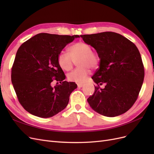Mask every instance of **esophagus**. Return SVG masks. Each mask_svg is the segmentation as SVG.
Instances as JSON below:
<instances>
[{"label":"esophagus","mask_w":154,"mask_h":154,"mask_svg":"<svg viewBox=\"0 0 154 154\" xmlns=\"http://www.w3.org/2000/svg\"><path fill=\"white\" fill-rule=\"evenodd\" d=\"M77 85H78V88H81V87H83V84H82V83H78L77 84Z\"/></svg>","instance_id":"1"}]
</instances>
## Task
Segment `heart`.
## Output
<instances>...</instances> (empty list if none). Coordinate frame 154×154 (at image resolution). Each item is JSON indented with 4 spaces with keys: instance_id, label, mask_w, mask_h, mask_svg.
<instances>
[{
    "instance_id": "obj_1",
    "label": "heart",
    "mask_w": 154,
    "mask_h": 154,
    "mask_svg": "<svg viewBox=\"0 0 154 154\" xmlns=\"http://www.w3.org/2000/svg\"><path fill=\"white\" fill-rule=\"evenodd\" d=\"M79 58V59L78 58ZM77 61L76 69L67 74L69 81L83 83L91 72L90 67L96 68L100 63V57L96 53L92 51V47L84 42H79L70 46L68 53L61 51L58 55V63L64 71H70L74 65V61Z\"/></svg>"
}]
</instances>
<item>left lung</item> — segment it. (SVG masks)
I'll list each match as a JSON object with an SVG mask.
<instances>
[{"mask_svg":"<svg viewBox=\"0 0 154 154\" xmlns=\"http://www.w3.org/2000/svg\"><path fill=\"white\" fill-rule=\"evenodd\" d=\"M80 36L96 50L100 59L99 69L92 77L97 86L88 103L96 112L107 117L126 112L137 100L144 77L136 45L114 32ZM103 83L105 88H100Z\"/></svg>","mask_w":154,"mask_h":154,"instance_id":"1","label":"left lung"}]
</instances>
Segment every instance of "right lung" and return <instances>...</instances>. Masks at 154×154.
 <instances>
[{"label":"right lung","instance_id":"obj_1","mask_svg":"<svg viewBox=\"0 0 154 154\" xmlns=\"http://www.w3.org/2000/svg\"><path fill=\"white\" fill-rule=\"evenodd\" d=\"M78 37L39 33L18 48L11 69V82L18 101L29 113L48 118L67 106L77 85L64 80L66 75L58 63V55ZM54 80L60 84L53 88Z\"/></svg>","mask_w":154,"mask_h":154}]
</instances>
